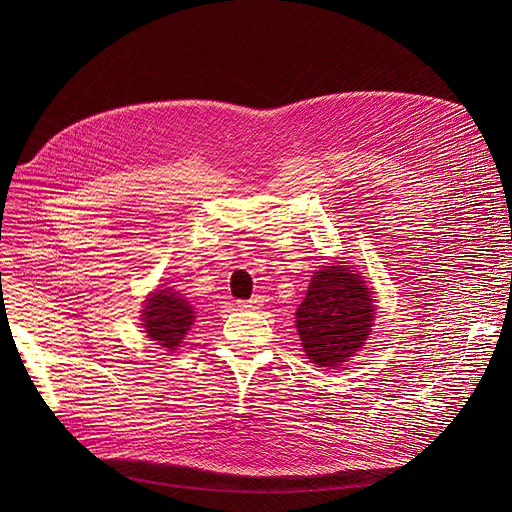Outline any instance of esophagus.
I'll return each instance as SVG.
<instances>
[{"mask_svg":"<svg viewBox=\"0 0 512 512\" xmlns=\"http://www.w3.org/2000/svg\"><path fill=\"white\" fill-rule=\"evenodd\" d=\"M261 306V298H253V300H247V302H239V308L241 310H259Z\"/></svg>","mask_w":512,"mask_h":512,"instance_id":"34e87169","label":"esophagus"}]
</instances>
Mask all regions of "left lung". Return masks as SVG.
<instances>
[{"instance_id":"1","label":"left lung","mask_w":512,"mask_h":512,"mask_svg":"<svg viewBox=\"0 0 512 512\" xmlns=\"http://www.w3.org/2000/svg\"><path fill=\"white\" fill-rule=\"evenodd\" d=\"M373 291L354 267L324 265L314 273L296 312V328L306 356L326 369H342L375 326Z\"/></svg>"}]
</instances>
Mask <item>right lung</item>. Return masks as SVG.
Returning <instances> with one entry per match:
<instances>
[{"label":"right lung","instance_id":"1","mask_svg":"<svg viewBox=\"0 0 512 512\" xmlns=\"http://www.w3.org/2000/svg\"><path fill=\"white\" fill-rule=\"evenodd\" d=\"M194 308L174 287H160L143 302V332L156 344L174 352L194 324Z\"/></svg>","mask_w":512,"mask_h":512}]
</instances>
